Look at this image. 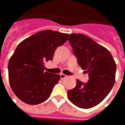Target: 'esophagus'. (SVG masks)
I'll list each match as a JSON object with an SVG mask.
<instances>
[{
	"instance_id": "obj_1",
	"label": "esophagus",
	"mask_w": 125,
	"mask_h": 125,
	"mask_svg": "<svg viewBox=\"0 0 125 125\" xmlns=\"http://www.w3.org/2000/svg\"><path fill=\"white\" fill-rule=\"evenodd\" d=\"M66 77H67V76L65 75V74H63V73H61V74H60V78H61V79H64Z\"/></svg>"
}]
</instances>
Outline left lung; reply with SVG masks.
Here are the masks:
<instances>
[{
    "label": "left lung",
    "mask_w": 125,
    "mask_h": 125,
    "mask_svg": "<svg viewBox=\"0 0 125 125\" xmlns=\"http://www.w3.org/2000/svg\"><path fill=\"white\" fill-rule=\"evenodd\" d=\"M68 40L79 65L88 73L89 80L84 84L76 80V87L68 91V98L78 107L90 108L102 102L113 88L115 61L106 48L84 34L72 33Z\"/></svg>",
    "instance_id": "1"
}]
</instances>
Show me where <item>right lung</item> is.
Masks as SVG:
<instances>
[{
  "label": "right lung",
  "instance_id": "add662e5",
  "mask_svg": "<svg viewBox=\"0 0 125 125\" xmlns=\"http://www.w3.org/2000/svg\"><path fill=\"white\" fill-rule=\"evenodd\" d=\"M68 35L47 29L18 45L10 58L8 70L11 89L21 101L35 105L49 98L60 76L44 72V62L53 60L56 48L68 40Z\"/></svg>",
  "mask_w": 125,
  "mask_h": 125
}]
</instances>
